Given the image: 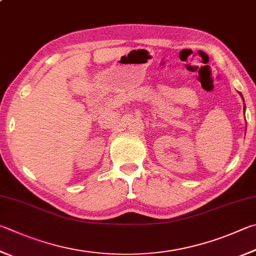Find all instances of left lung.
Wrapping results in <instances>:
<instances>
[{
	"mask_svg": "<svg viewBox=\"0 0 256 256\" xmlns=\"http://www.w3.org/2000/svg\"><path fill=\"white\" fill-rule=\"evenodd\" d=\"M240 95H242V94H240Z\"/></svg>",
	"mask_w": 256,
	"mask_h": 256,
	"instance_id": "1",
	"label": "left lung"
}]
</instances>
